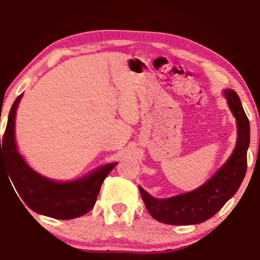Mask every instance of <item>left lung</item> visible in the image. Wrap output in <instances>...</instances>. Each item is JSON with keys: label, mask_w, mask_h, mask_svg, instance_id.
I'll return each mask as SVG.
<instances>
[{"label": "left lung", "mask_w": 260, "mask_h": 260, "mask_svg": "<svg viewBox=\"0 0 260 260\" xmlns=\"http://www.w3.org/2000/svg\"><path fill=\"white\" fill-rule=\"evenodd\" d=\"M222 94L236 120L234 150L212 177L193 190L169 199H157L139 186L148 212L157 221L178 226L204 222L235 195L243 181L246 172V151L250 144L249 119L236 91L227 88Z\"/></svg>", "instance_id": "1"}]
</instances>
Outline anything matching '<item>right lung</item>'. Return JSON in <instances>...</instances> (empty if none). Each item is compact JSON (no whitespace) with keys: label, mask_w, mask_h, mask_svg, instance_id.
I'll return each mask as SVG.
<instances>
[{"label":"right lung","mask_w":260,"mask_h":260,"mask_svg":"<svg viewBox=\"0 0 260 260\" xmlns=\"http://www.w3.org/2000/svg\"><path fill=\"white\" fill-rule=\"evenodd\" d=\"M21 98L23 94L12 104L2 143L0 139V166L6 167L17 192L34 212L61 220L81 217L93 209L102 182L118 162L101 165L70 181H58L37 172L25 160L16 142V113Z\"/></svg>","instance_id":"add662e5"}]
</instances>
